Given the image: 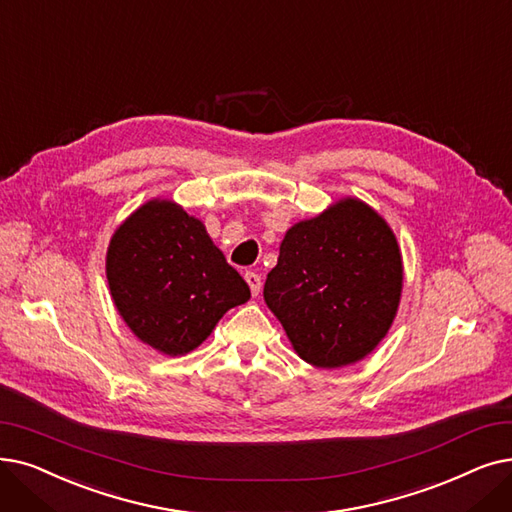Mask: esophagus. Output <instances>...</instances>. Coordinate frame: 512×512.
Returning a JSON list of instances; mask_svg holds the SVG:
<instances>
[{
    "mask_svg": "<svg viewBox=\"0 0 512 512\" xmlns=\"http://www.w3.org/2000/svg\"><path fill=\"white\" fill-rule=\"evenodd\" d=\"M244 280H247V284L251 286L253 297H257L259 291H261V276L257 272H247V274H244Z\"/></svg>",
    "mask_w": 512,
    "mask_h": 512,
    "instance_id": "obj_1",
    "label": "esophagus"
}]
</instances>
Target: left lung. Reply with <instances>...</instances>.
<instances>
[{
	"instance_id": "8db88e82",
	"label": "left lung",
	"mask_w": 512,
	"mask_h": 512,
	"mask_svg": "<svg viewBox=\"0 0 512 512\" xmlns=\"http://www.w3.org/2000/svg\"><path fill=\"white\" fill-rule=\"evenodd\" d=\"M402 255L381 215L347 198L286 232L263 297L295 351L318 368L362 360L395 318Z\"/></svg>"
}]
</instances>
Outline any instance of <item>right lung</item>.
Masks as SVG:
<instances>
[{
    "label": "right lung",
    "mask_w": 512,
    "mask_h": 512,
    "mask_svg": "<svg viewBox=\"0 0 512 512\" xmlns=\"http://www.w3.org/2000/svg\"><path fill=\"white\" fill-rule=\"evenodd\" d=\"M110 295L133 335L167 355L201 345L249 284L226 261L201 221L169 201H150L110 240Z\"/></svg>",
    "instance_id": "right-lung-1"
}]
</instances>
